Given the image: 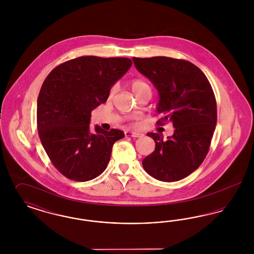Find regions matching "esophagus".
Returning a JSON list of instances; mask_svg holds the SVG:
<instances>
[{"instance_id":"esophagus-1","label":"esophagus","mask_w":254,"mask_h":254,"mask_svg":"<svg viewBox=\"0 0 254 254\" xmlns=\"http://www.w3.org/2000/svg\"><path fill=\"white\" fill-rule=\"evenodd\" d=\"M125 135L127 137H133V138H141V137L144 136L143 133L133 132V131H126Z\"/></svg>"}]
</instances>
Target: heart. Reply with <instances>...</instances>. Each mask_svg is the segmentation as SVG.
Listing matches in <instances>:
<instances>
[{
  "instance_id": "heart-1",
  "label": "heart",
  "mask_w": 254,
  "mask_h": 254,
  "mask_svg": "<svg viewBox=\"0 0 254 254\" xmlns=\"http://www.w3.org/2000/svg\"><path fill=\"white\" fill-rule=\"evenodd\" d=\"M130 86H131V89H132L133 93L135 95H138L139 93H141L142 91L146 90V89H150L149 85H147L145 83V81L143 80H140V79H134L131 82H130ZM115 91V87H111L110 91H109V96H111Z\"/></svg>"
}]
</instances>
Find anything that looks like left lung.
Instances as JSON below:
<instances>
[{
  "mask_svg": "<svg viewBox=\"0 0 254 254\" xmlns=\"http://www.w3.org/2000/svg\"><path fill=\"white\" fill-rule=\"evenodd\" d=\"M132 60L157 88L158 126L171 122L175 127L167 141L159 133L146 134L155 150L143 167L160 181H179L198 169L208 152L217 123L214 92L203 71L189 61L161 56Z\"/></svg>",
  "mask_w": 254,
  "mask_h": 254,
  "instance_id": "obj_1",
  "label": "left lung"
}]
</instances>
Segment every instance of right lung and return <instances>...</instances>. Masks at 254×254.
<instances>
[{
    "label": "right lung",
    "instance_id": "right-lung-1",
    "mask_svg": "<svg viewBox=\"0 0 254 254\" xmlns=\"http://www.w3.org/2000/svg\"><path fill=\"white\" fill-rule=\"evenodd\" d=\"M128 58L82 56L56 66L44 81L37 101V127L53 166L74 181L101 175L114 143L125 137L119 129L95 127L91 111L106 103L111 86L129 69Z\"/></svg>",
    "mask_w": 254,
    "mask_h": 254
}]
</instances>
